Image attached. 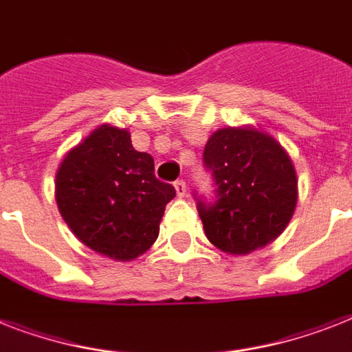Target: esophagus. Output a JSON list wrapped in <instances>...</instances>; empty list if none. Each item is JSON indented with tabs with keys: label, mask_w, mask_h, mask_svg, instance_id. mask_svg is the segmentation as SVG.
<instances>
[{
	"label": "esophagus",
	"mask_w": 352,
	"mask_h": 352,
	"mask_svg": "<svg viewBox=\"0 0 352 352\" xmlns=\"http://www.w3.org/2000/svg\"><path fill=\"white\" fill-rule=\"evenodd\" d=\"M173 186H175V192L179 197H184V195H186V182L175 181V184H173Z\"/></svg>",
	"instance_id": "esophagus-1"
}]
</instances>
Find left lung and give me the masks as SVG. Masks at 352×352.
I'll return each mask as SVG.
<instances>
[{
	"instance_id": "1",
	"label": "left lung",
	"mask_w": 352,
	"mask_h": 352,
	"mask_svg": "<svg viewBox=\"0 0 352 352\" xmlns=\"http://www.w3.org/2000/svg\"><path fill=\"white\" fill-rule=\"evenodd\" d=\"M214 199L193 192L204 234L228 254H250L289 225L298 201L292 160L279 142L256 129L226 127L203 153Z\"/></svg>"
}]
</instances>
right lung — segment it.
Returning a JSON list of instances; mask_svg holds the SVG:
<instances>
[{"label": "right lung", "mask_w": 352, "mask_h": 352, "mask_svg": "<svg viewBox=\"0 0 352 352\" xmlns=\"http://www.w3.org/2000/svg\"><path fill=\"white\" fill-rule=\"evenodd\" d=\"M175 188L155 177L149 153L133 148L126 129L100 126L69 151L56 173L63 221L85 246L129 261L159 237Z\"/></svg>", "instance_id": "obj_1"}]
</instances>
